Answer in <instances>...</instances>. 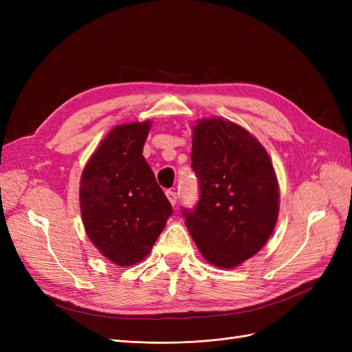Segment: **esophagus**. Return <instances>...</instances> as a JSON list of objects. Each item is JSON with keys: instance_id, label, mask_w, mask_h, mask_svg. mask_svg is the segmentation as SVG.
Segmentation results:
<instances>
[{"instance_id": "esophagus-1", "label": "esophagus", "mask_w": 352, "mask_h": 352, "mask_svg": "<svg viewBox=\"0 0 352 352\" xmlns=\"http://www.w3.org/2000/svg\"><path fill=\"white\" fill-rule=\"evenodd\" d=\"M166 195H167V198H168V201H170V204L176 206V202H177V194L175 192V190H167Z\"/></svg>"}]
</instances>
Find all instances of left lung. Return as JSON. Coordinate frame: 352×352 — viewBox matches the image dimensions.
I'll list each match as a JSON object with an SVG mask.
<instances>
[{
  "mask_svg": "<svg viewBox=\"0 0 352 352\" xmlns=\"http://www.w3.org/2000/svg\"><path fill=\"white\" fill-rule=\"evenodd\" d=\"M192 170L199 199L182 208L199 252L221 269L236 267L267 242L279 212V186L269 154L241 126L199 120L194 127Z\"/></svg>",
  "mask_w": 352,
  "mask_h": 352,
  "instance_id": "obj_1",
  "label": "left lung"
}]
</instances>
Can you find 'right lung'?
<instances>
[{
    "instance_id": "add662e5",
    "label": "right lung",
    "mask_w": 352,
    "mask_h": 352,
    "mask_svg": "<svg viewBox=\"0 0 352 352\" xmlns=\"http://www.w3.org/2000/svg\"><path fill=\"white\" fill-rule=\"evenodd\" d=\"M150 126V122L116 126L82 173L85 230L117 265L144 260L173 212L142 155Z\"/></svg>"
}]
</instances>
